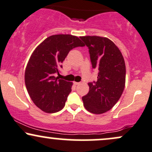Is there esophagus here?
I'll return each instance as SVG.
<instances>
[{
  "label": "esophagus",
  "mask_w": 152,
  "mask_h": 152,
  "mask_svg": "<svg viewBox=\"0 0 152 152\" xmlns=\"http://www.w3.org/2000/svg\"><path fill=\"white\" fill-rule=\"evenodd\" d=\"M80 83H80V82H76V81L74 82V85H78V84H80Z\"/></svg>",
  "instance_id": "34e87169"
}]
</instances>
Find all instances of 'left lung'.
Wrapping results in <instances>:
<instances>
[{
  "label": "left lung",
  "instance_id": "8db88e82",
  "mask_svg": "<svg viewBox=\"0 0 152 152\" xmlns=\"http://www.w3.org/2000/svg\"><path fill=\"white\" fill-rule=\"evenodd\" d=\"M80 38L88 48L92 68L99 70L97 81L88 83L89 91L82 97L83 106L92 114H104L117 103L124 89V59L109 38L96 36Z\"/></svg>",
  "mask_w": 152,
  "mask_h": 152
}]
</instances>
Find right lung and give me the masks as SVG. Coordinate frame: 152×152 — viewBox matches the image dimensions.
<instances>
[{"label":"right lung","instance_id":"add662e5","mask_svg":"<svg viewBox=\"0 0 152 152\" xmlns=\"http://www.w3.org/2000/svg\"><path fill=\"white\" fill-rule=\"evenodd\" d=\"M77 36L53 35L36 47L25 71V83L31 99L44 112L56 113L65 106L72 82L55 77L71 49L84 46Z\"/></svg>","mask_w":152,"mask_h":152}]
</instances>
